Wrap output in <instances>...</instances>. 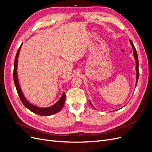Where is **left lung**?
<instances>
[{"label":"left lung","mask_w":152,"mask_h":152,"mask_svg":"<svg viewBox=\"0 0 152 152\" xmlns=\"http://www.w3.org/2000/svg\"><path fill=\"white\" fill-rule=\"evenodd\" d=\"M129 42L132 45V50H133V54H134V59H135V61H136V84L137 83V80H138V78H139V75H140V72H139V62H138V58H137V52H136V50L135 49V47L134 44H133L132 40H131L129 39ZM90 102V104L94 108H95L94 107V106L92 104L91 102L89 101Z\"/></svg>","instance_id":"8db88e82"}]
</instances>
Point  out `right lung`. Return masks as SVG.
<instances>
[{"instance_id":"1","label":"right lung","mask_w":152,"mask_h":152,"mask_svg":"<svg viewBox=\"0 0 152 152\" xmlns=\"http://www.w3.org/2000/svg\"><path fill=\"white\" fill-rule=\"evenodd\" d=\"M21 45H22V44L20 45V48L18 49L16 55L15 64H14L13 78H14V82H15V85L16 86L17 93L18 94V96H19V97L22 103L24 104V106L26 108L30 110L31 112H34L36 114H38V115H39L49 116V115H54L55 113L59 112L62 109V108L64 106V104H65V98H66L65 93H63L61 98H59V99L56 103L52 106H50V107H46V108L38 107H37V106L32 104L26 99L25 96L23 95V92L21 91V89L20 84H19V80H18V73H17L18 59V56H19V53L20 51Z\"/></svg>"}]
</instances>
